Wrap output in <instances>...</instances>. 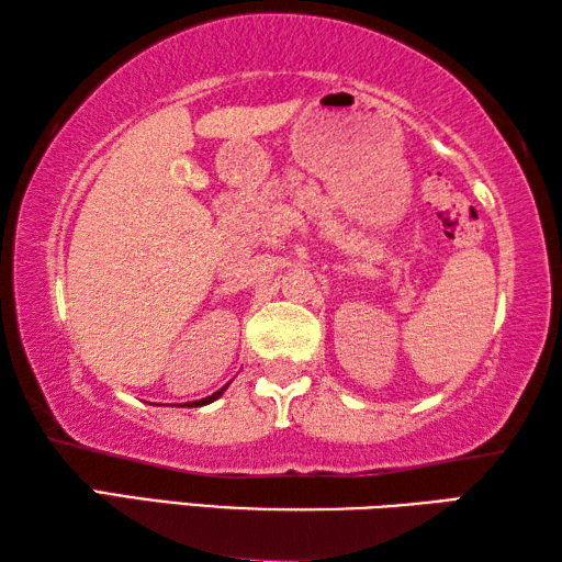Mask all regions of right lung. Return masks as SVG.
Masks as SVG:
<instances>
[{
    "label": "right lung",
    "mask_w": 562,
    "mask_h": 562,
    "mask_svg": "<svg viewBox=\"0 0 562 562\" xmlns=\"http://www.w3.org/2000/svg\"><path fill=\"white\" fill-rule=\"evenodd\" d=\"M225 389H227V384H225L223 389H217V392H215V394H211V396H205V398H201V402H190L188 406H205V404H213V402H215V398H221V396H223V392H225Z\"/></svg>",
    "instance_id": "1"
}]
</instances>
